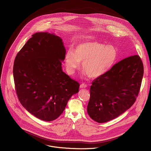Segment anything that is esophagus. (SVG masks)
<instances>
[{"instance_id": "34e87169", "label": "esophagus", "mask_w": 151, "mask_h": 151, "mask_svg": "<svg viewBox=\"0 0 151 151\" xmlns=\"http://www.w3.org/2000/svg\"><path fill=\"white\" fill-rule=\"evenodd\" d=\"M86 86H87V85L86 84H84V83H82V84H80V88H86Z\"/></svg>"}]
</instances>
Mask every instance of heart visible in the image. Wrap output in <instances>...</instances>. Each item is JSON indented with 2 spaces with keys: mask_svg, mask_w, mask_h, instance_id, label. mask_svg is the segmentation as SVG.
I'll use <instances>...</instances> for the list:
<instances>
[{
  "mask_svg": "<svg viewBox=\"0 0 151 151\" xmlns=\"http://www.w3.org/2000/svg\"><path fill=\"white\" fill-rule=\"evenodd\" d=\"M117 58V50L111 45L89 41L78 43L74 50L70 49L65 57V65L68 73L73 74L80 67L91 78H97L111 68Z\"/></svg>",
  "mask_w": 151,
  "mask_h": 151,
  "instance_id": "obj_1",
  "label": "heart"
}]
</instances>
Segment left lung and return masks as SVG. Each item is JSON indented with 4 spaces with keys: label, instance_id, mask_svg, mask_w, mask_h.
Returning <instances> with one entry per match:
<instances>
[{
    "label": "left lung",
    "instance_id": "obj_1",
    "mask_svg": "<svg viewBox=\"0 0 151 151\" xmlns=\"http://www.w3.org/2000/svg\"><path fill=\"white\" fill-rule=\"evenodd\" d=\"M144 65L138 55L126 58L97 77L90 88L87 111L95 122L111 120L131 108L139 92Z\"/></svg>",
    "mask_w": 151,
    "mask_h": 151
}]
</instances>
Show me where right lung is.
Masks as SVG:
<instances>
[{
	"label": "right lung",
	"instance_id": "add662e5",
	"mask_svg": "<svg viewBox=\"0 0 151 151\" xmlns=\"http://www.w3.org/2000/svg\"><path fill=\"white\" fill-rule=\"evenodd\" d=\"M65 49L54 34L37 32L18 52L13 65L15 89L24 108L43 121H53L63 112L79 83L62 71Z\"/></svg>",
	"mask_w": 151,
	"mask_h": 151
}]
</instances>
